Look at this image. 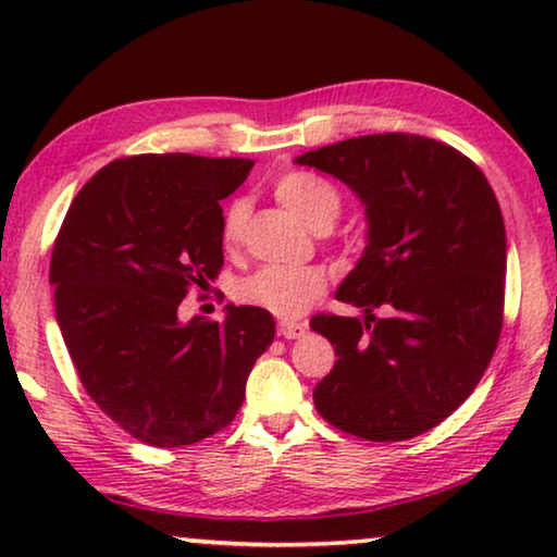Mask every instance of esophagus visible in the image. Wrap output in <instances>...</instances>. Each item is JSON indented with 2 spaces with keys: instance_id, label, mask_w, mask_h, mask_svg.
I'll return each mask as SVG.
<instances>
[{
  "instance_id": "obj_1",
  "label": "esophagus",
  "mask_w": 557,
  "mask_h": 557,
  "mask_svg": "<svg viewBox=\"0 0 557 557\" xmlns=\"http://www.w3.org/2000/svg\"><path fill=\"white\" fill-rule=\"evenodd\" d=\"M278 334L284 339H299L307 334V324L301 322H278Z\"/></svg>"
}]
</instances>
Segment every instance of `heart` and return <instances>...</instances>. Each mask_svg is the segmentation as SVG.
<instances>
[{
	"label": "heart",
	"mask_w": 557,
	"mask_h": 557,
	"mask_svg": "<svg viewBox=\"0 0 557 557\" xmlns=\"http://www.w3.org/2000/svg\"><path fill=\"white\" fill-rule=\"evenodd\" d=\"M273 195L314 231H326L342 210V195L330 180L311 172H286L273 185ZM246 205H227L220 218V243L225 250H235L246 227ZM326 278L311 265H263L240 281L238 296L246 304L271 311L281 319H296L324 294Z\"/></svg>",
	"instance_id": "b5f03b06"
}]
</instances>
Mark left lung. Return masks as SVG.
I'll list each match as a JSON object with an SVG mask.
<instances>
[{"mask_svg":"<svg viewBox=\"0 0 557 557\" xmlns=\"http://www.w3.org/2000/svg\"><path fill=\"white\" fill-rule=\"evenodd\" d=\"M345 182L368 212V246L337 299L355 317L309 326L337 362L314 387L319 416L368 441H408L469 398L505 319L507 235L482 170L444 141L370 134L296 157ZM377 306L387 318L371 314Z\"/></svg>","mask_w":557,"mask_h":557,"instance_id":"obj_1","label":"left lung"}]
</instances>
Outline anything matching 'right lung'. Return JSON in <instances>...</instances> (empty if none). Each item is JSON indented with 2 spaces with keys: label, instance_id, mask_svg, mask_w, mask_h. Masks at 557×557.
Here are the masks:
<instances>
[{
  "label": "right lung",
  "instance_id": "obj_1",
  "mask_svg": "<svg viewBox=\"0 0 557 557\" xmlns=\"http://www.w3.org/2000/svg\"><path fill=\"white\" fill-rule=\"evenodd\" d=\"M253 159L136 154L90 177L52 246L55 319L90 400L141 444L189 446L223 431L271 347L265 309L180 322L223 269L220 200Z\"/></svg>",
  "mask_w": 557,
  "mask_h": 557
}]
</instances>
